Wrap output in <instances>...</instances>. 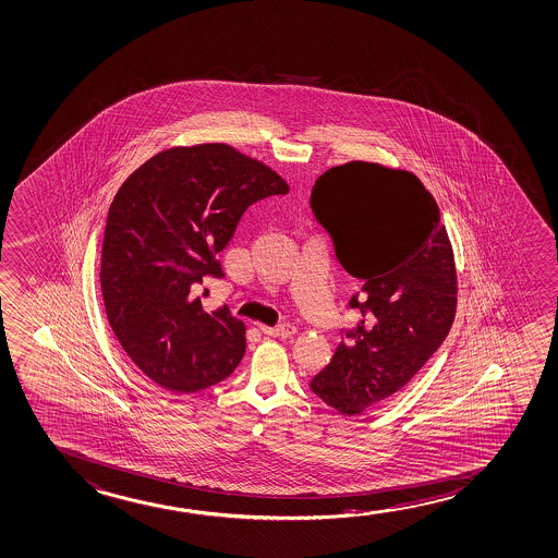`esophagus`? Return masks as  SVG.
<instances>
[{
  "instance_id": "1",
  "label": "esophagus",
  "mask_w": 558,
  "mask_h": 558,
  "mask_svg": "<svg viewBox=\"0 0 558 558\" xmlns=\"http://www.w3.org/2000/svg\"><path fill=\"white\" fill-rule=\"evenodd\" d=\"M262 333L269 335V337H279V339H291L296 335V327L294 325H277V327H267V325H259Z\"/></svg>"
}]
</instances>
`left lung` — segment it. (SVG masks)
Instances as JSON below:
<instances>
[{
	"mask_svg": "<svg viewBox=\"0 0 558 558\" xmlns=\"http://www.w3.org/2000/svg\"><path fill=\"white\" fill-rule=\"evenodd\" d=\"M310 206L362 292V322L310 389L342 416L391 399L441 347L454 322L458 275L439 206L412 171L349 161L317 177Z\"/></svg>",
	"mask_w": 558,
	"mask_h": 558,
	"instance_id": "1",
	"label": "left lung"
}]
</instances>
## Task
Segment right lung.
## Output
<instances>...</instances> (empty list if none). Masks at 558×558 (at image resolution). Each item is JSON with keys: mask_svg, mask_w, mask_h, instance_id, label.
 I'll use <instances>...</instances> for the list:
<instances>
[{"mask_svg": "<svg viewBox=\"0 0 558 558\" xmlns=\"http://www.w3.org/2000/svg\"><path fill=\"white\" fill-rule=\"evenodd\" d=\"M264 161L225 142L173 146L144 161L109 206L100 284L117 341L167 391L196 392L233 374L246 327L227 306L202 310V279L250 204L287 194Z\"/></svg>", "mask_w": 558, "mask_h": 558, "instance_id": "obj_1", "label": "right lung"}]
</instances>
